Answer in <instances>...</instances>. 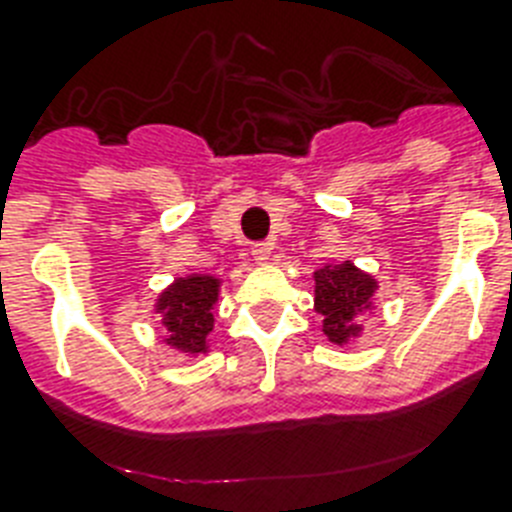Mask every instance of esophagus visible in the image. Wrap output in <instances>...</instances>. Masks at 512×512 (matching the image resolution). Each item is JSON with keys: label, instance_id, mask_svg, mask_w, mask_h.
<instances>
[{"label": "esophagus", "instance_id": "1", "mask_svg": "<svg viewBox=\"0 0 512 512\" xmlns=\"http://www.w3.org/2000/svg\"><path fill=\"white\" fill-rule=\"evenodd\" d=\"M270 252H273V244L270 242L252 244V257H255V263H268Z\"/></svg>", "mask_w": 512, "mask_h": 512}]
</instances>
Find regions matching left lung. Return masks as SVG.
<instances>
[{"label": "left lung", "instance_id": "obj_1", "mask_svg": "<svg viewBox=\"0 0 512 512\" xmlns=\"http://www.w3.org/2000/svg\"><path fill=\"white\" fill-rule=\"evenodd\" d=\"M315 309L325 317L322 330L333 343H343L359 333V315L375 294V278L343 263L338 268H320L315 273Z\"/></svg>", "mask_w": 512, "mask_h": 512}]
</instances>
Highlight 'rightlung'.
I'll list each match as a JSON object with an SVG mask.
<instances>
[{
    "label": "right lung",
    "mask_w": 512,
    "mask_h": 512,
    "mask_svg": "<svg viewBox=\"0 0 512 512\" xmlns=\"http://www.w3.org/2000/svg\"><path fill=\"white\" fill-rule=\"evenodd\" d=\"M218 296V281L210 276L179 278L158 299V312L169 330L166 343L179 351L200 354L205 338L213 330V304Z\"/></svg>",
    "instance_id": "add662e5"
}]
</instances>
